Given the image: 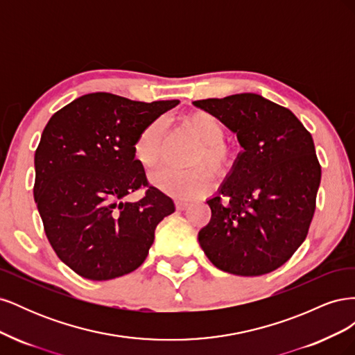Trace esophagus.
<instances>
[{"label": "esophagus", "mask_w": 355, "mask_h": 355, "mask_svg": "<svg viewBox=\"0 0 355 355\" xmlns=\"http://www.w3.org/2000/svg\"><path fill=\"white\" fill-rule=\"evenodd\" d=\"M189 206L188 200H176V209L178 210H185Z\"/></svg>", "instance_id": "obj_1"}]
</instances>
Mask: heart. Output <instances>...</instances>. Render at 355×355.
<instances>
[{"mask_svg": "<svg viewBox=\"0 0 355 355\" xmlns=\"http://www.w3.org/2000/svg\"><path fill=\"white\" fill-rule=\"evenodd\" d=\"M187 130L200 142L194 157V164H204L216 171H227L235 161L231 145L223 141L227 127L216 115L207 111H194L184 116ZM166 135V123L161 118L145 125L133 145L135 159L144 168H154L161 157ZM153 184L168 196L179 198L197 197L211 185V175L206 168L178 171L168 167L157 170L151 178Z\"/></svg>", "mask_w": 355, "mask_h": 355, "instance_id": "b5f03b06", "label": "heart"}]
</instances>
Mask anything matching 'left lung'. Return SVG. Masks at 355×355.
<instances>
[{"label": "left lung", "mask_w": 355, "mask_h": 355, "mask_svg": "<svg viewBox=\"0 0 355 355\" xmlns=\"http://www.w3.org/2000/svg\"><path fill=\"white\" fill-rule=\"evenodd\" d=\"M237 135L239 153L198 243L220 271L271 272L304 243L315 211L321 167L313 136L296 115L256 93L192 102Z\"/></svg>", "instance_id": "obj_1"}]
</instances>
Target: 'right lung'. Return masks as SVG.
<instances>
[{
  "label": "right lung",
  "instance_id": "1",
  "mask_svg": "<svg viewBox=\"0 0 355 355\" xmlns=\"http://www.w3.org/2000/svg\"><path fill=\"white\" fill-rule=\"evenodd\" d=\"M178 103L101 92L50 118L35 151L34 198L53 250L78 275L105 282L135 271L157 225L175 211L173 200L155 187L139 202L123 198L148 186L133 155L137 135Z\"/></svg>",
  "mask_w": 355,
  "mask_h": 355
}]
</instances>
